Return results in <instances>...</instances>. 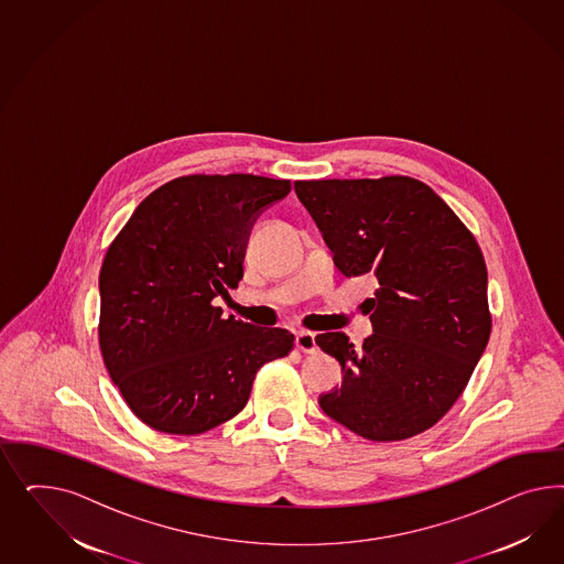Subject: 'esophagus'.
Masks as SVG:
<instances>
[{
  "mask_svg": "<svg viewBox=\"0 0 564 564\" xmlns=\"http://www.w3.org/2000/svg\"><path fill=\"white\" fill-rule=\"evenodd\" d=\"M295 347H297L302 354H316V351H318V345H316V337H314V333H310V330H302V333H297V337H295Z\"/></svg>",
  "mask_w": 564,
  "mask_h": 564,
  "instance_id": "esophagus-1",
  "label": "esophagus"
}]
</instances>
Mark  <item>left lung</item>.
<instances>
[{"mask_svg": "<svg viewBox=\"0 0 564 564\" xmlns=\"http://www.w3.org/2000/svg\"><path fill=\"white\" fill-rule=\"evenodd\" d=\"M300 203L345 276L372 273V337L361 347L323 333L341 389L318 399L328 417L375 443L434 426L462 397L492 330L488 271L474 234L420 180H304Z\"/></svg>", "mask_w": 564, "mask_h": 564, "instance_id": "left-lung-1", "label": "left lung"}]
</instances>
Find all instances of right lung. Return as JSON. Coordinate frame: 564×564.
Wrapping results in <instances>:
<instances>
[{"mask_svg":"<svg viewBox=\"0 0 564 564\" xmlns=\"http://www.w3.org/2000/svg\"><path fill=\"white\" fill-rule=\"evenodd\" d=\"M290 180L184 175L149 194L102 258L99 347L140 422L203 434L246 408L257 372L293 349L285 328L223 318L258 215Z\"/></svg>","mask_w":564,"mask_h":564,"instance_id":"add662e5","label":"right lung"}]
</instances>
